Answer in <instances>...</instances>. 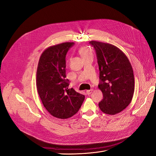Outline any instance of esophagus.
Listing matches in <instances>:
<instances>
[{
    "instance_id": "34e87169",
    "label": "esophagus",
    "mask_w": 156,
    "mask_h": 156,
    "mask_svg": "<svg viewBox=\"0 0 156 156\" xmlns=\"http://www.w3.org/2000/svg\"><path fill=\"white\" fill-rule=\"evenodd\" d=\"M93 91V90H87V94H88V95H90Z\"/></svg>"
}]
</instances>
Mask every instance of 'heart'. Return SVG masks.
Instances as JSON below:
<instances>
[{
	"mask_svg": "<svg viewBox=\"0 0 156 156\" xmlns=\"http://www.w3.org/2000/svg\"><path fill=\"white\" fill-rule=\"evenodd\" d=\"M79 53L81 55L83 58L87 57L89 55H92V53L87 47H82L79 49Z\"/></svg>",
	"mask_w": 156,
	"mask_h": 156,
	"instance_id": "heart-1",
	"label": "heart"
}]
</instances>
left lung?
<instances>
[{
  "label": "left lung",
  "mask_w": 156,
  "mask_h": 156,
  "mask_svg": "<svg viewBox=\"0 0 156 156\" xmlns=\"http://www.w3.org/2000/svg\"><path fill=\"white\" fill-rule=\"evenodd\" d=\"M96 51L100 70L98 88L103 93L99 103L100 110L114 115L129 105L133 96V71L126 55L117 47L103 42L91 41Z\"/></svg>",
  "instance_id": "1"
}]
</instances>
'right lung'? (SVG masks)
Segmentation results:
<instances>
[{"label":"right lung","mask_w":156,"mask_h":156,"mask_svg":"<svg viewBox=\"0 0 156 156\" xmlns=\"http://www.w3.org/2000/svg\"><path fill=\"white\" fill-rule=\"evenodd\" d=\"M73 42H65L47 48L37 64L36 88L42 103L50 114L60 119L78 112L84 96L69 89L66 79V55Z\"/></svg>","instance_id":"right-lung-1"}]
</instances>
